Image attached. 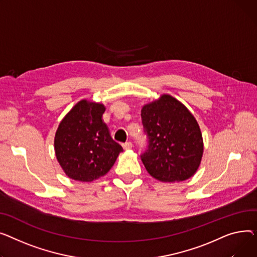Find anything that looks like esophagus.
Wrapping results in <instances>:
<instances>
[{"label": "esophagus", "mask_w": 257, "mask_h": 257, "mask_svg": "<svg viewBox=\"0 0 257 257\" xmlns=\"http://www.w3.org/2000/svg\"><path fill=\"white\" fill-rule=\"evenodd\" d=\"M122 146H123V148H124L125 150H127V149H131V148L133 147V143H132L131 141H127V142L123 143V144H122Z\"/></svg>", "instance_id": "obj_1"}]
</instances>
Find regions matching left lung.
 I'll use <instances>...</instances> for the list:
<instances>
[{"mask_svg":"<svg viewBox=\"0 0 257 257\" xmlns=\"http://www.w3.org/2000/svg\"><path fill=\"white\" fill-rule=\"evenodd\" d=\"M147 148L141 160L162 182H183L198 169L203 154L199 125L185 105L164 94L141 111Z\"/></svg>","mask_w":257,"mask_h":257,"instance_id":"8db88e82","label":"left lung"}]
</instances>
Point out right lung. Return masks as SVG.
<instances>
[{"mask_svg": "<svg viewBox=\"0 0 257 257\" xmlns=\"http://www.w3.org/2000/svg\"><path fill=\"white\" fill-rule=\"evenodd\" d=\"M101 103L79 101L59 124L55 136L57 160L66 175L92 182L108 173L123 148L103 122Z\"/></svg>", "mask_w": 257, "mask_h": 257, "instance_id": "right-lung-1", "label": "right lung"}]
</instances>
